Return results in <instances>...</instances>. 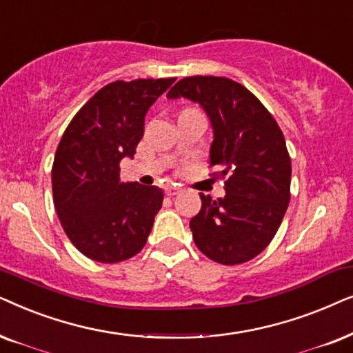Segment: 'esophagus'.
<instances>
[{
  "label": "esophagus",
  "instance_id": "esophagus-1",
  "mask_svg": "<svg viewBox=\"0 0 353 353\" xmlns=\"http://www.w3.org/2000/svg\"><path fill=\"white\" fill-rule=\"evenodd\" d=\"M181 192V189H177V187H172V185H168V187H164V194H166L168 196H174V195H177Z\"/></svg>",
  "mask_w": 353,
  "mask_h": 353
}]
</instances>
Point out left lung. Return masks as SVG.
I'll return each mask as SVG.
<instances>
[{
  "label": "left lung",
  "mask_w": 353,
  "mask_h": 353,
  "mask_svg": "<svg viewBox=\"0 0 353 353\" xmlns=\"http://www.w3.org/2000/svg\"><path fill=\"white\" fill-rule=\"evenodd\" d=\"M168 98L199 103L213 129L210 166L229 176L223 199L200 194L201 210L190 219L195 245L221 265L252 260L278 232L290 200L292 166L278 122L228 77H185Z\"/></svg>",
  "instance_id": "left-lung-1"
}]
</instances>
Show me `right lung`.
<instances>
[{
	"mask_svg": "<svg viewBox=\"0 0 353 353\" xmlns=\"http://www.w3.org/2000/svg\"><path fill=\"white\" fill-rule=\"evenodd\" d=\"M174 81L108 83L74 116L61 139L51 171L54 208L65 236L90 260L132 258L152 232L163 190L124 184L119 163L134 158L145 116Z\"/></svg>",
	"mask_w": 353,
	"mask_h": 353,
	"instance_id": "right-lung-1",
	"label": "right lung"
}]
</instances>
